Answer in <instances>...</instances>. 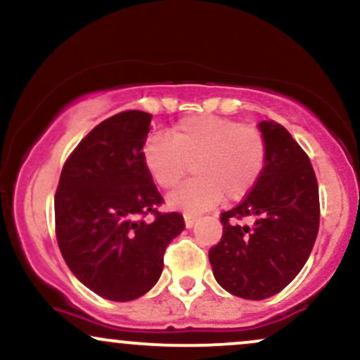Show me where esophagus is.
Returning <instances> with one entry per match:
<instances>
[{"mask_svg":"<svg viewBox=\"0 0 360 360\" xmlns=\"http://www.w3.org/2000/svg\"><path fill=\"white\" fill-rule=\"evenodd\" d=\"M194 221H196V214H184V225L186 229H191V226L194 225Z\"/></svg>","mask_w":360,"mask_h":360,"instance_id":"esophagus-1","label":"esophagus"}]
</instances>
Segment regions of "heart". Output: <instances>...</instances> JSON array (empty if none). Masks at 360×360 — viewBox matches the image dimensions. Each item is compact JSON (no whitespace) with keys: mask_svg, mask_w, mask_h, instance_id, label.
Listing matches in <instances>:
<instances>
[{"mask_svg":"<svg viewBox=\"0 0 360 360\" xmlns=\"http://www.w3.org/2000/svg\"><path fill=\"white\" fill-rule=\"evenodd\" d=\"M171 135H152L143 147L148 174L164 189L176 188L193 162L196 177L169 194V208L198 213L217 206L225 194L242 200L262 176L267 146L257 127L198 115L177 122Z\"/></svg>","mask_w":360,"mask_h":360,"instance_id":"1","label":"heart"}]
</instances>
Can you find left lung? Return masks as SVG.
I'll return each instance as SVG.
<instances>
[{
	"mask_svg": "<svg viewBox=\"0 0 360 360\" xmlns=\"http://www.w3.org/2000/svg\"><path fill=\"white\" fill-rule=\"evenodd\" d=\"M266 166L238 206L221 213V240L210 249L217 283L243 300L278 295L298 276L315 245L320 200L315 171L291 134L276 122H260ZM252 217V226H240Z\"/></svg>",
	"mask_w": 360,
	"mask_h": 360,
	"instance_id": "8db88e82",
	"label": "left lung"
}]
</instances>
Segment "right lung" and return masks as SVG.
Masks as SVG:
<instances>
[{
    "label": "right lung",
    "mask_w": 360,
    "mask_h": 360,
    "mask_svg": "<svg viewBox=\"0 0 360 360\" xmlns=\"http://www.w3.org/2000/svg\"><path fill=\"white\" fill-rule=\"evenodd\" d=\"M152 115H115L81 140L62 167L56 233L65 264L101 298L131 301L155 286L164 252L184 230L179 213H159L162 196L143 162ZM154 212L156 220L139 218Z\"/></svg>",
    "instance_id": "1"
}]
</instances>
